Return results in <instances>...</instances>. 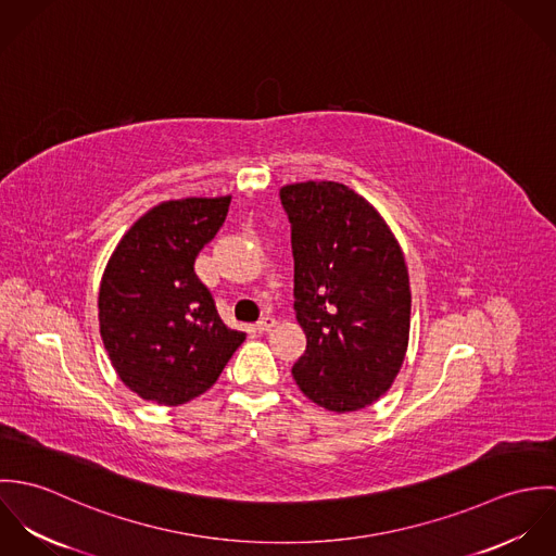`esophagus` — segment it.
I'll list each match as a JSON object with an SVG mask.
<instances>
[{"label":"esophagus","instance_id":"obj_1","mask_svg":"<svg viewBox=\"0 0 556 556\" xmlns=\"http://www.w3.org/2000/svg\"><path fill=\"white\" fill-rule=\"evenodd\" d=\"M274 325H276V318L263 317L254 325V329H256L258 333H265V331H269Z\"/></svg>","mask_w":556,"mask_h":556}]
</instances>
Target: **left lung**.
I'll list each match as a JSON object with an SVG mask.
<instances>
[{
  "label": "left lung",
  "instance_id": "obj_1",
  "mask_svg": "<svg viewBox=\"0 0 556 556\" xmlns=\"http://www.w3.org/2000/svg\"><path fill=\"white\" fill-rule=\"evenodd\" d=\"M280 201L291 223L293 306L306 333L293 379L325 410L366 408L392 388L408 346L402 248L383 216L344 184H287Z\"/></svg>",
  "mask_w": 556,
  "mask_h": 556
}]
</instances>
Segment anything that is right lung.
I'll return each instance as SVG.
<instances>
[{"mask_svg":"<svg viewBox=\"0 0 556 556\" xmlns=\"http://www.w3.org/2000/svg\"><path fill=\"white\" fill-rule=\"evenodd\" d=\"M231 197H188L146 212L115 245L98 295L100 336L126 388L164 406L205 394L245 333L218 317L194 258Z\"/></svg>","mask_w":556,"mask_h":556,"instance_id":"obj_1","label":"right lung"}]
</instances>
